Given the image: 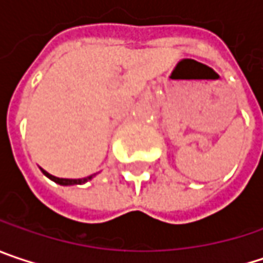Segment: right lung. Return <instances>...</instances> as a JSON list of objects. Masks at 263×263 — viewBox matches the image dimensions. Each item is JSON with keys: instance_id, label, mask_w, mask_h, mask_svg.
Segmentation results:
<instances>
[{"instance_id": "1", "label": "right lung", "mask_w": 263, "mask_h": 263, "mask_svg": "<svg viewBox=\"0 0 263 263\" xmlns=\"http://www.w3.org/2000/svg\"><path fill=\"white\" fill-rule=\"evenodd\" d=\"M42 172L46 175L47 178L52 179V181H55L57 184H61V185H73V184H84L86 181H89V179H92V177L96 175V174H92V175H89V177H86V178H81V179H68V178H58V177H53V175H50V174H47L46 171H43L42 169Z\"/></svg>"}]
</instances>
